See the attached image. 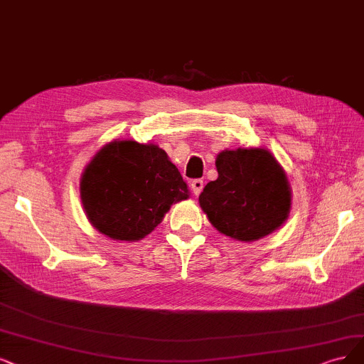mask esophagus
Wrapping results in <instances>:
<instances>
[{"instance_id":"34e87169","label":"esophagus","mask_w":364,"mask_h":364,"mask_svg":"<svg viewBox=\"0 0 364 364\" xmlns=\"http://www.w3.org/2000/svg\"><path fill=\"white\" fill-rule=\"evenodd\" d=\"M191 186H192V192L198 196L200 192H203V189H204V181L198 178V180H193Z\"/></svg>"}]
</instances>
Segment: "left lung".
Here are the masks:
<instances>
[{
  "label": "left lung",
  "instance_id": "1",
  "mask_svg": "<svg viewBox=\"0 0 364 364\" xmlns=\"http://www.w3.org/2000/svg\"><path fill=\"white\" fill-rule=\"evenodd\" d=\"M219 177L199 195L208 220L226 237L257 241L285 223L291 210L287 173L265 148H237L218 154Z\"/></svg>",
  "mask_w": 364,
  "mask_h": 364
}]
</instances>
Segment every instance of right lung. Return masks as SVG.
Wrapping results in <instances>:
<instances>
[{
  "label": "right lung",
  "mask_w": 364,
  "mask_h": 364,
  "mask_svg": "<svg viewBox=\"0 0 364 364\" xmlns=\"http://www.w3.org/2000/svg\"><path fill=\"white\" fill-rule=\"evenodd\" d=\"M189 189L168 154L154 144L112 141L84 169L80 200L90 223L106 237L138 241L164 220Z\"/></svg>",
  "instance_id": "add662e5"
}]
</instances>
